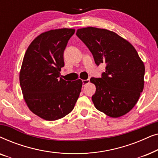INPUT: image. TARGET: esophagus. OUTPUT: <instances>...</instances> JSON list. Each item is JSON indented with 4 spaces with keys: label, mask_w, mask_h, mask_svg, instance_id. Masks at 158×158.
Masks as SVG:
<instances>
[{
    "label": "esophagus",
    "mask_w": 158,
    "mask_h": 158,
    "mask_svg": "<svg viewBox=\"0 0 158 158\" xmlns=\"http://www.w3.org/2000/svg\"><path fill=\"white\" fill-rule=\"evenodd\" d=\"M89 82H90V80H89V79H87V80H83V85H86V84L89 83Z\"/></svg>",
    "instance_id": "obj_1"
}]
</instances>
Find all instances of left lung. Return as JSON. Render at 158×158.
<instances>
[{
  "mask_svg": "<svg viewBox=\"0 0 158 158\" xmlns=\"http://www.w3.org/2000/svg\"><path fill=\"white\" fill-rule=\"evenodd\" d=\"M76 35L85 44L99 65L106 63L101 77H91L96 93L95 107L110 117L117 118L130 111L144 88V65L137 52L128 41L115 32L86 27Z\"/></svg>",
  "mask_w": 158,
  "mask_h": 158,
  "instance_id": "obj_1",
  "label": "left lung"
}]
</instances>
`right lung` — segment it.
Wrapping results in <instances>:
<instances>
[{
  "label": "right lung",
  "mask_w": 158,
  "mask_h": 158,
  "mask_svg": "<svg viewBox=\"0 0 158 158\" xmlns=\"http://www.w3.org/2000/svg\"><path fill=\"white\" fill-rule=\"evenodd\" d=\"M75 33L73 29L50 30L41 34L27 49L19 81L23 98L34 114L43 119H59L70 113L80 96L81 80L60 77L64 50Z\"/></svg>",
  "instance_id": "add662e5"
}]
</instances>
